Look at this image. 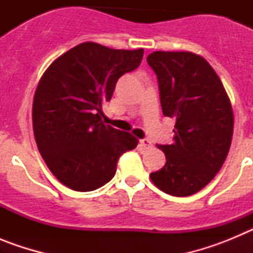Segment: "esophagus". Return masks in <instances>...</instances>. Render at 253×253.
Here are the masks:
<instances>
[{
    "label": "esophagus",
    "mask_w": 253,
    "mask_h": 253,
    "mask_svg": "<svg viewBox=\"0 0 253 253\" xmlns=\"http://www.w3.org/2000/svg\"><path fill=\"white\" fill-rule=\"evenodd\" d=\"M139 143H140V146H142L144 149H148L152 147V142L149 139H140Z\"/></svg>",
    "instance_id": "34e87169"
}]
</instances>
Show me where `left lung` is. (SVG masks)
Wrapping results in <instances>:
<instances>
[{
  "mask_svg": "<svg viewBox=\"0 0 253 253\" xmlns=\"http://www.w3.org/2000/svg\"><path fill=\"white\" fill-rule=\"evenodd\" d=\"M147 62L157 75L163 115L176 119L172 143L158 146L166 165L149 177L169 195H193L215 177L231 148V100L202 55L153 51Z\"/></svg>",
  "mask_w": 253,
  "mask_h": 253,
  "instance_id": "left-lung-1",
  "label": "left lung"
}]
</instances>
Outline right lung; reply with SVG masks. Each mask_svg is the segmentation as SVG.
I'll use <instances>...</instances> for the list:
<instances>
[{"instance_id": "right-lung-1", "label": "right lung", "mask_w": 253, "mask_h": 253, "mask_svg": "<svg viewBox=\"0 0 253 253\" xmlns=\"http://www.w3.org/2000/svg\"><path fill=\"white\" fill-rule=\"evenodd\" d=\"M143 53L86 42L58 57L40 78L33 101L35 142L51 173L69 189L104 186L120 156L138 146L130 133L105 125L101 114L118 80L138 68Z\"/></svg>"}]
</instances>
